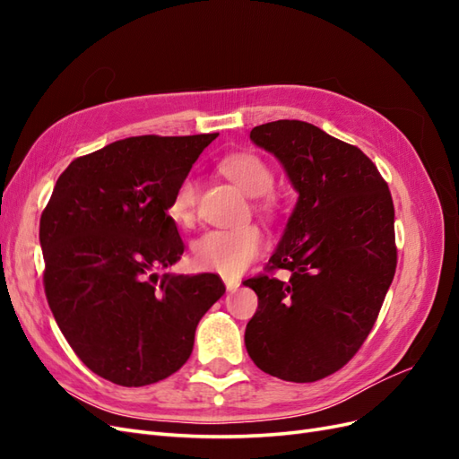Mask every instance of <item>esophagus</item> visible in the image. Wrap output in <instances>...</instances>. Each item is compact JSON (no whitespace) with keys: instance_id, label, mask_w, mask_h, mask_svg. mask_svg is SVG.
Segmentation results:
<instances>
[{"instance_id":"1","label":"esophagus","mask_w":459,"mask_h":459,"mask_svg":"<svg viewBox=\"0 0 459 459\" xmlns=\"http://www.w3.org/2000/svg\"><path fill=\"white\" fill-rule=\"evenodd\" d=\"M224 283H226V289L230 290V293L241 285V281L235 280V277H224Z\"/></svg>"}]
</instances>
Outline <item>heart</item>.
I'll return each mask as SVG.
<instances>
[{
  "instance_id": "obj_1",
  "label": "heart",
  "mask_w": 459,
  "mask_h": 459,
  "mask_svg": "<svg viewBox=\"0 0 459 459\" xmlns=\"http://www.w3.org/2000/svg\"><path fill=\"white\" fill-rule=\"evenodd\" d=\"M220 170L245 191L248 197H260V208L273 212L277 199L273 187V170L255 152H238L220 162ZM199 184L193 176H186L172 193L169 214L179 226H189L195 220ZM266 247V238L260 228L245 226L235 230H211L203 233L193 245V262L199 270L221 275H239L248 264L258 258Z\"/></svg>"
}]
</instances>
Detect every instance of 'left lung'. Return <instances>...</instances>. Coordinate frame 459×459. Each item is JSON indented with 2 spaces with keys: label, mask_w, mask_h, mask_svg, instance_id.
<instances>
[{
  "label": "left lung",
  "mask_w": 459,
  "mask_h": 459,
  "mask_svg": "<svg viewBox=\"0 0 459 459\" xmlns=\"http://www.w3.org/2000/svg\"><path fill=\"white\" fill-rule=\"evenodd\" d=\"M299 193L268 272L247 280L258 310L247 324L253 362L273 377L312 383L359 351L396 272L391 191L358 147L302 120L253 128Z\"/></svg>",
  "instance_id": "obj_1"
}]
</instances>
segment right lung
Listing matches in <instances>:
<instances>
[{"mask_svg": "<svg viewBox=\"0 0 459 459\" xmlns=\"http://www.w3.org/2000/svg\"><path fill=\"white\" fill-rule=\"evenodd\" d=\"M218 134L137 135L78 157L41 212L44 287L76 356L100 377L143 386L182 368L216 273L172 275L184 241L169 203Z\"/></svg>", "mask_w": 459, "mask_h": 459, "instance_id": "obj_1", "label": "right lung"}]
</instances>
